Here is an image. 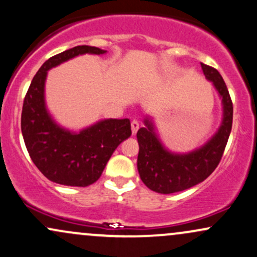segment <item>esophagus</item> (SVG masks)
<instances>
[{"label": "esophagus", "instance_id": "obj_1", "mask_svg": "<svg viewBox=\"0 0 257 257\" xmlns=\"http://www.w3.org/2000/svg\"><path fill=\"white\" fill-rule=\"evenodd\" d=\"M131 128H132V135H136L137 134V131L140 130V122L137 121V120H134V121L131 122Z\"/></svg>", "mask_w": 257, "mask_h": 257}]
</instances>
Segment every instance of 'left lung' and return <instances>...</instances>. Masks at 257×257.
I'll return each instance as SVG.
<instances>
[{
  "mask_svg": "<svg viewBox=\"0 0 257 257\" xmlns=\"http://www.w3.org/2000/svg\"><path fill=\"white\" fill-rule=\"evenodd\" d=\"M201 67L221 98L222 120L215 135L192 152L173 153L160 140L152 117H144V127L137 132L138 173L142 182L159 194L183 191L207 179L219 165L230 137L233 105L227 86L215 68L204 63H201Z\"/></svg>",
  "mask_w": 257,
  "mask_h": 257,
  "instance_id": "obj_1",
  "label": "left lung"
}]
</instances>
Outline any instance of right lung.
Wrapping results in <instances>:
<instances>
[{
  "label": "right lung",
  "mask_w": 257,
  "mask_h": 257,
  "mask_svg": "<svg viewBox=\"0 0 257 257\" xmlns=\"http://www.w3.org/2000/svg\"><path fill=\"white\" fill-rule=\"evenodd\" d=\"M102 50L78 45L47 60L31 81L21 111V132L30 158L51 182L66 186H89L98 180L108 160L121 142L131 136L128 119H104L79 132L62 127L45 103L48 71L84 54L102 55Z\"/></svg>",
  "instance_id": "right-lung-1"
}]
</instances>
